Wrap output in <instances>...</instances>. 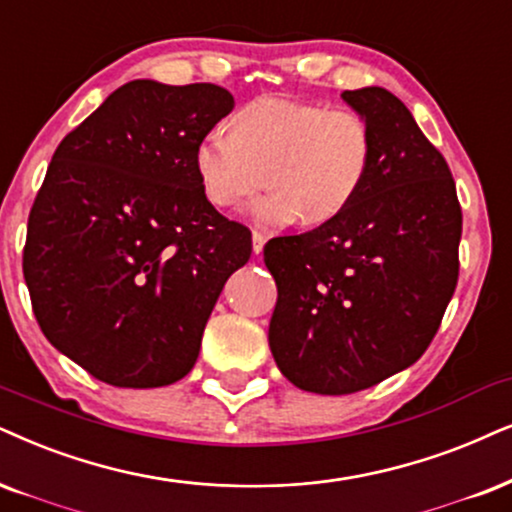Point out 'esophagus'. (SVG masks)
I'll return each mask as SVG.
<instances>
[{
    "label": "esophagus",
    "mask_w": 512,
    "mask_h": 512,
    "mask_svg": "<svg viewBox=\"0 0 512 512\" xmlns=\"http://www.w3.org/2000/svg\"><path fill=\"white\" fill-rule=\"evenodd\" d=\"M264 243H267V236H264L262 231H252V250H255V255H260Z\"/></svg>",
    "instance_id": "obj_1"
}]
</instances>
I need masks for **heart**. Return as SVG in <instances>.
<instances>
[{
	"label": "heart",
	"instance_id": "heart-1",
	"mask_svg": "<svg viewBox=\"0 0 512 512\" xmlns=\"http://www.w3.org/2000/svg\"><path fill=\"white\" fill-rule=\"evenodd\" d=\"M231 134L210 129L193 151V170L212 208H234L260 189L250 205L257 224H321L359 196L373 163V127L357 108H328L288 96H260L231 115Z\"/></svg>",
	"mask_w": 512,
	"mask_h": 512
}]
</instances>
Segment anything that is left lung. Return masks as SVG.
Listing matches in <instances>:
<instances>
[{"label":"left lung","instance_id":"8db88e82","mask_svg":"<svg viewBox=\"0 0 512 512\" xmlns=\"http://www.w3.org/2000/svg\"><path fill=\"white\" fill-rule=\"evenodd\" d=\"M342 99L373 127L359 196L316 229L264 245L278 288L271 354L316 394L368 390L423 357L461 267L463 212L444 155L387 89Z\"/></svg>","mask_w":512,"mask_h":512}]
</instances>
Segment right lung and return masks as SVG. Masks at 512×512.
Returning <instances> with one entry per match:
<instances>
[{
    "instance_id": "obj_1",
    "label": "right lung",
    "mask_w": 512,
    "mask_h": 512,
    "mask_svg": "<svg viewBox=\"0 0 512 512\" xmlns=\"http://www.w3.org/2000/svg\"><path fill=\"white\" fill-rule=\"evenodd\" d=\"M234 108L210 82L122 84L58 144L28 217L23 276L42 333L115 387L196 364L248 226L203 198L193 151Z\"/></svg>"
}]
</instances>
